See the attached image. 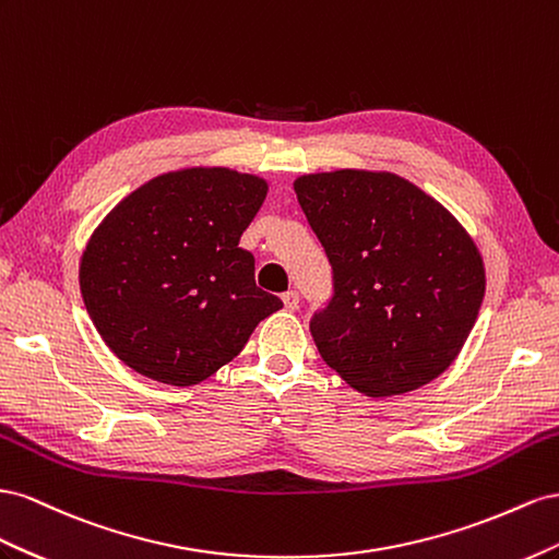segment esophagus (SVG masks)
I'll return each mask as SVG.
<instances>
[{
	"instance_id": "esophagus-1",
	"label": "esophagus",
	"mask_w": 559,
	"mask_h": 559,
	"mask_svg": "<svg viewBox=\"0 0 559 559\" xmlns=\"http://www.w3.org/2000/svg\"><path fill=\"white\" fill-rule=\"evenodd\" d=\"M283 305H285V309H288V311H295L299 307V293H295V290L285 293L283 295Z\"/></svg>"
}]
</instances>
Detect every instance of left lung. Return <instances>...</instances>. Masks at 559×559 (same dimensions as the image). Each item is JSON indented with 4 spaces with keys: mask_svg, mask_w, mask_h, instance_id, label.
Instances as JSON below:
<instances>
[{
    "mask_svg": "<svg viewBox=\"0 0 559 559\" xmlns=\"http://www.w3.org/2000/svg\"><path fill=\"white\" fill-rule=\"evenodd\" d=\"M293 187L332 264L334 295L309 323L318 354L370 397L440 377L485 297L483 254L464 225L389 170L307 173Z\"/></svg>",
    "mask_w": 559,
    "mask_h": 559,
    "instance_id": "8db88e82",
    "label": "left lung"
}]
</instances>
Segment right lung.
<instances>
[{
    "instance_id": "right-lung-1",
    "label": "right lung",
    "mask_w": 559,
    "mask_h": 559,
    "mask_svg": "<svg viewBox=\"0 0 559 559\" xmlns=\"http://www.w3.org/2000/svg\"><path fill=\"white\" fill-rule=\"evenodd\" d=\"M260 175L187 166L156 175L88 236L79 288L103 342L138 374L194 386L231 362L283 301L238 248L266 199Z\"/></svg>"
}]
</instances>
